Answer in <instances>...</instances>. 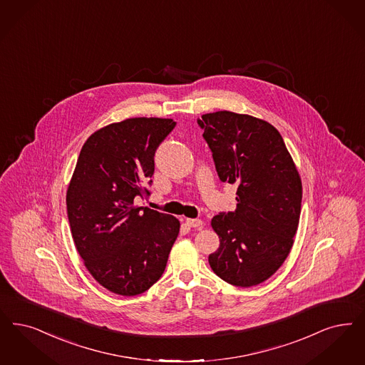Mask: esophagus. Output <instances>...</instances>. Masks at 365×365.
Returning <instances> with one entry per match:
<instances>
[{
	"label": "esophagus",
	"mask_w": 365,
	"mask_h": 365,
	"mask_svg": "<svg viewBox=\"0 0 365 365\" xmlns=\"http://www.w3.org/2000/svg\"><path fill=\"white\" fill-rule=\"evenodd\" d=\"M186 224L191 227V228H200V227H202V220L200 219H186Z\"/></svg>",
	"instance_id": "obj_1"
}]
</instances>
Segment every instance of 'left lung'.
<instances>
[{
	"instance_id": "left-lung-1",
	"label": "left lung",
	"mask_w": 365,
	"mask_h": 365,
	"mask_svg": "<svg viewBox=\"0 0 365 365\" xmlns=\"http://www.w3.org/2000/svg\"><path fill=\"white\" fill-rule=\"evenodd\" d=\"M221 182L236 185V209L212 219L220 247L212 270L235 287L272 277L287 259L302 209V180L277 129L258 118L217 111L197 120Z\"/></svg>"
}]
</instances>
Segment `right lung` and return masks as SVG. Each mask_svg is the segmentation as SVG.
Wrapping results in <instances>:
<instances>
[{"mask_svg":"<svg viewBox=\"0 0 365 365\" xmlns=\"http://www.w3.org/2000/svg\"><path fill=\"white\" fill-rule=\"evenodd\" d=\"M173 119L130 118L95 131L81 148L66 192L74 245L88 272L122 296L148 291L164 273L180 222L135 205L148 197L155 152Z\"/></svg>","mask_w":365,"mask_h":365,"instance_id":"add662e5","label":"right lung"}]
</instances>
